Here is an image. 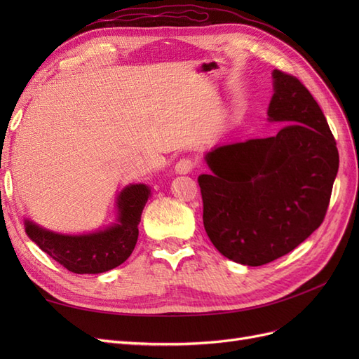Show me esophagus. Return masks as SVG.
Returning <instances> with one entry per match:
<instances>
[{
  "mask_svg": "<svg viewBox=\"0 0 359 359\" xmlns=\"http://www.w3.org/2000/svg\"><path fill=\"white\" fill-rule=\"evenodd\" d=\"M193 168H194V161L191 160V158H189V157H184V158H181L177 165H175V170H177V173H189V172H191L193 170Z\"/></svg>",
  "mask_w": 359,
  "mask_h": 359,
  "instance_id": "esophagus-1",
  "label": "esophagus"
}]
</instances>
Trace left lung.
I'll list each match as a JSON object with an SVG mask.
<instances>
[{"instance_id": "8db88e82", "label": "left lung", "mask_w": 359, "mask_h": 359, "mask_svg": "<svg viewBox=\"0 0 359 359\" xmlns=\"http://www.w3.org/2000/svg\"><path fill=\"white\" fill-rule=\"evenodd\" d=\"M276 136L215 147L211 173L198 178L203 226L219 252L260 266L287 255L318 229L339 172V151L322 109L295 76L273 72Z\"/></svg>"}]
</instances>
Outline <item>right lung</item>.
<instances>
[{
  "label": "right lung",
  "instance_id": "right-lung-1",
  "mask_svg": "<svg viewBox=\"0 0 359 359\" xmlns=\"http://www.w3.org/2000/svg\"><path fill=\"white\" fill-rule=\"evenodd\" d=\"M151 198L147 184H130L116 198V220L106 229L66 235L52 232L25 220V232L32 243L74 274H100L128 259L139 236V222Z\"/></svg>",
  "mask_w": 359,
  "mask_h": 359
}]
</instances>
